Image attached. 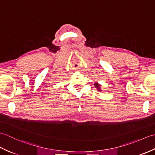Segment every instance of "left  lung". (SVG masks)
I'll use <instances>...</instances> for the list:
<instances>
[{"label":"left lung","instance_id":"obj_1","mask_svg":"<svg viewBox=\"0 0 155 155\" xmlns=\"http://www.w3.org/2000/svg\"><path fill=\"white\" fill-rule=\"evenodd\" d=\"M94 85H95V87H97L98 90H100V89H99V88H100V85H99V84L96 83ZM100 91H101V90H100Z\"/></svg>","mask_w":155,"mask_h":155}]
</instances>
